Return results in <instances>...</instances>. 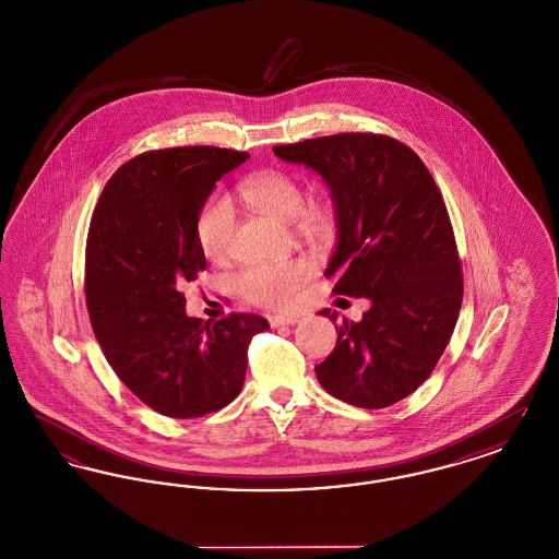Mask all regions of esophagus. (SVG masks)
Returning a JSON list of instances; mask_svg holds the SVG:
<instances>
[{
	"instance_id": "esophagus-1",
	"label": "esophagus",
	"mask_w": 559,
	"mask_h": 559,
	"mask_svg": "<svg viewBox=\"0 0 559 559\" xmlns=\"http://www.w3.org/2000/svg\"><path fill=\"white\" fill-rule=\"evenodd\" d=\"M299 320V317H295V314H274V317H270V324L272 326H285V324H295Z\"/></svg>"
}]
</instances>
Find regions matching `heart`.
<instances>
[{"instance_id":"obj_1","label":"heart","mask_w":559,"mask_h":559,"mask_svg":"<svg viewBox=\"0 0 559 559\" xmlns=\"http://www.w3.org/2000/svg\"><path fill=\"white\" fill-rule=\"evenodd\" d=\"M242 199L255 212L281 222H295L297 230L308 239H319L326 230V215L319 207H304V190L299 182L278 169H270L247 178L240 185ZM235 230V207L224 194H213L194 222V235L201 253L219 262L228 255ZM310 266L304 260H283L245 267L235 281L240 297L266 308L289 306L308 281Z\"/></svg>"}]
</instances>
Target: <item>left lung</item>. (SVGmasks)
<instances>
[{
    "mask_svg": "<svg viewBox=\"0 0 559 559\" xmlns=\"http://www.w3.org/2000/svg\"><path fill=\"white\" fill-rule=\"evenodd\" d=\"M317 171L331 190L337 245L324 270L333 292L367 297L358 322L340 324L314 367L320 385L360 408L413 394L451 342L463 299L461 262L442 194L424 160L399 140L335 133L272 148ZM331 322L337 314L322 310Z\"/></svg>",
    "mask_w": 559,
    "mask_h": 559,
    "instance_id": "obj_1",
    "label": "left lung"
}]
</instances>
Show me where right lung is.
Returning a JSON list of instances; mask_svg holds the SVG:
<instances>
[{"label": "right lung", "instance_id": "obj_1", "mask_svg": "<svg viewBox=\"0 0 559 559\" xmlns=\"http://www.w3.org/2000/svg\"><path fill=\"white\" fill-rule=\"evenodd\" d=\"M249 159L215 146L144 153L103 190L85 247V301L117 377L165 417L194 419L240 394L258 314L188 317L182 287L205 270L194 222L215 182Z\"/></svg>", "mask_w": 559, "mask_h": 559}]
</instances>
